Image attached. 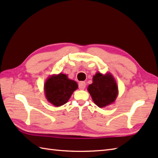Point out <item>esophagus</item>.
I'll use <instances>...</instances> for the list:
<instances>
[{
  "mask_svg": "<svg viewBox=\"0 0 158 158\" xmlns=\"http://www.w3.org/2000/svg\"><path fill=\"white\" fill-rule=\"evenodd\" d=\"M86 84L84 81H81L79 83V88L80 89H84L85 88Z\"/></svg>",
  "mask_w": 158,
  "mask_h": 158,
  "instance_id": "obj_1",
  "label": "esophagus"
}]
</instances>
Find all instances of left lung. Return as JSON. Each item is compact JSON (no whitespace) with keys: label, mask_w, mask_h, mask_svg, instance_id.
I'll list each match as a JSON object with an SVG mask.
<instances>
[{"label":"left lung","mask_w":158,"mask_h":158,"mask_svg":"<svg viewBox=\"0 0 158 158\" xmlns=\"http://www.w3.org/2000/svg\"><path fill=\"white\" fill-rule=\"evenodd\" d=\"M88 90L94 102L100 108L112 104L118 94L117 83L110 73L102 75L96 73L93 77V83L89 85Z\"/></svg>","instance_id":"obj_1"}]
</instances>
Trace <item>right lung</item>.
Segmentation results:
<instances>
[{"instance_id": "1", "label": "right lung", "mask_w": 158, "mask_h": 158, "mask_svg": "<svg viewBox=\"0 0 158 158\" xmlns=\"http://www.w3.org/2000/svg\"><path fill=\"white\" fill-rule=\"evenodd\" d=\"M77 88L76 81L69 79L65 74L60 73L47 79L44 90L48 101L56 106H60L68 102Z\"/></svg>"}]
</instances>
